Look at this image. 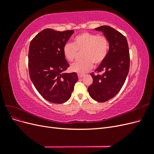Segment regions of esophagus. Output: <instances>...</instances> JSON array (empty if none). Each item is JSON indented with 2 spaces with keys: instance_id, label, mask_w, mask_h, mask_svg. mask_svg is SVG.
I'll list each match as a JSON object with an SVG mask.
<instances>
[{
  "instance_id": "1",
  "label": "esophagus",
  "mask_w": 154,
  "mask_h": 154,
  "mask_svg": "<svg viewBox=\"0 0 154 154\" xmlns=\"http://www.w3.org/2000/svg\"><path fill=\"white\" fill-rule=\"evenodd\" d=\"M78 78H82L83 76V74H78Z\"/></svg>"
}]
</instances>
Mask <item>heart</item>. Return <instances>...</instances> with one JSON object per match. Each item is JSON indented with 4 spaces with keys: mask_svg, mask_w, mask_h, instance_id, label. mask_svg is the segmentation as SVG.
<instances>
[{
    "mask_svg": "<svg viewBox=\"0 0 154 154\" xmlns=\"http://www.w3.org/2000/svg\"><path fill=\"white\" fill-rule=\"evenodd\" d=\"M109 41L106 37L92 32H84L74 38L73 43H67L63 48L64 57L69 62H73L81 52L83 60L71 65V70L78 73H85L91 70L93 63L101 64L106 57Z\"/></svg>",
    "mask_w": 154,
    "mask_h": 154,
    "instance_id": "b5f03b06",
    "label": "heart"
}]
</instances>
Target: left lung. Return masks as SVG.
<instances>
[{"label":"left lung","mask_w":154,"mask_h":154,"mask_svg":"<svg viewBox=\"0 0 154 154\" xmlns=\"http://www.w3.org/2000/svg\"><path fill=\"white\" fill-rule=\"evenodd\" d=\"M102 31L109 43L106 57L94 72L93 82L88 92L93 100L105 102L114 97L124 85L130 68V54L127 38L121 32L109 26L95 29ZM101 72V74H99Z\"/></svg>","instance_id":"left-lung-1"}]
</instances>
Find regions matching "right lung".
I'll return each mask as SVG.
<instances>
[{"mask_svg":"<svg viewBox=\"0 0 154 154\" xmlns=\"http://www.w3.org/2000/svg\"><path fill=\"white\" fill-rule=\"evenodd\" d=\"M73 30L45 29L31 42L28 67L31 80L45 100L61 104L71 96L78 78L76 72L62 73L69 65L63 53Z\"/></svg>","mask_w":154,"mask_h":154,"instance_id":"obj_1","label":"right lung"}]
</instances>
